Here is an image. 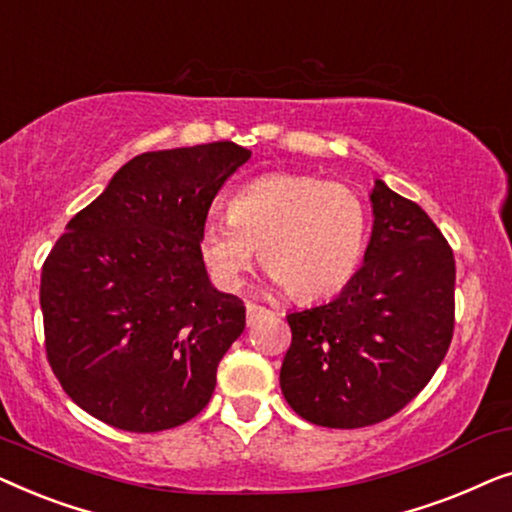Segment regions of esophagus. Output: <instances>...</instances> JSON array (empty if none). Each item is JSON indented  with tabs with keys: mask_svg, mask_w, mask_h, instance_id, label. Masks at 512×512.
Here are the masks:
<instances>
[{
	"mask_svg": "<svg viewBox=\"0 0 512 512\" xmlns=\"http://www.w3.org/2000/svg\"><path fill=\"white\" fill-rule=\"evenodd\" d=\"M268 314H270L268 307L256 305V303H247V324H249V326H254L256 321L265 319V317H268Z\"/></svg>",
	"mask_w": 512,
	"mask_h": 512,
	"instance_id": "obj_1",
	"label": "esophagus"
}]
</instances>
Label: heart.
I'll return each instance as SVG.
<instances>
[{
	"label": "heart",
	"instance_id": "1",
	"mask_svg": "<svg viewBox=\"0 0 512 512\" xmlns=\"http://www.w3.org/2000/svg\"><path fill=\"white\" fill-rule=\"evenodd\" d=\"M228 221L200 230L198 251L223 289H237L258 251L298 303L331 298L359 268L368 209L349 186L314 174H265L228 202Z\"/></svg>",
	"mask_w": 512,
	"mask_h": 512
}]
</instances>
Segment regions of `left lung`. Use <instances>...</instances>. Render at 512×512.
I'll use <instances>...</instances> for the list:
<instances>
[{
	"label": "left lung",
	"instance_id": "1",
	"mask_svg": "<svg viewBox=\"0 0 512 512\" xmlns=\"http://www.w3.org/2000/svg\"><path fill=\"white\" fill-rule=\"evenodd\" d=\"M361 270L331 303L286 314L279 384L300 417L361 429L403 410L443 363L454 333L452 247L417 202L377 179Z\"/></svg>",
	"mask_w": 512,
	"mask_h": 512
}]
</instances>
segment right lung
<instances>
[{"mask_svg": "<svg viewBox=\"0 0 512 512\" xmlns=\"http://www.w3.org/2000/svg\"><path fill=\"white\" fill-rule=\"evenodd\" d=\"M249 158L235 142L142 153L55 242L39 289L46 359L88 415L153 433L209 403L244 303L209 282L198 237Z\"/></svg>", "mask_w": 512, "mask_h": 512, "instance_id": "obj_1", "label": "right lung"}]
</instances>
